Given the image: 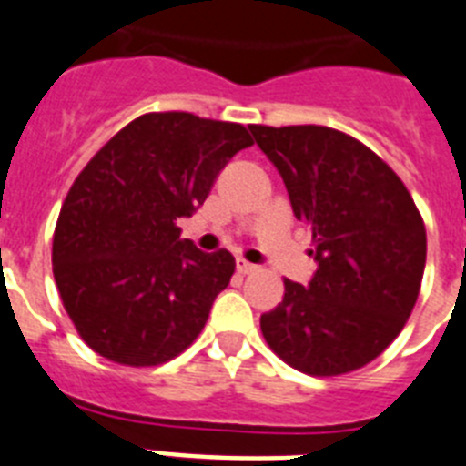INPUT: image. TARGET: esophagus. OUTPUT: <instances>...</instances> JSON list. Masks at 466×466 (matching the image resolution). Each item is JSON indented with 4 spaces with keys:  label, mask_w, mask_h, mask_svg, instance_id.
Masks as SVG:
<instances>
[{
    "label": "esophagus",
    "mask_w": 466,
    "mask_h": 466,
    "mask_svg": "<svg viewBox=\"0 0 466 466\" xmlns=\"http://www.w3.org/2000/svg\"><path fill=\"white\" fill-rule=\"evenodd\" d=\"M256 269H258V267L253 265V262L244 260V258H237V272L238 274H253Z\"/></svg>",
    "instance_id": "obj_1"
}]
</instances>
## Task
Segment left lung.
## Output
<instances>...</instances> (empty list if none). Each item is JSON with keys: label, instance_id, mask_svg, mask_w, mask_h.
<instances>
[{"label": "left lung", "instance_id": "8db88e82", "mask_svg": "<svg viewBox=\"0 0 466 466\" xmlns=\"http://www.w3.org/2000/svg\"><path fill=\"white\" fill-rule=\"evenodd\" d=\"M250 133L277 166L319 269L309 286L283 279V300L260 317L267 345L317 378L359 370L396 339L418 302L427 229L403 180L361 140L329 127Z\"/></svg>", "mask_w": 466, "mask_h": 466}]
</instances>
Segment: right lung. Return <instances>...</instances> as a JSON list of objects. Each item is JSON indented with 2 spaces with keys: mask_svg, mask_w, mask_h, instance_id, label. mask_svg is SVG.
<instances>
[{
  "mask_svg": "<svg viewBox=\"0 0 466 466\" xmlns=\"http://www.w3.org/2000/svg\"><path fill=\"white\" fill-rule=\"evenodd\" d=\"M248 145L241 124L147 112L84 166L60 208L51 262L65 311L96 354L159 366L204 330L234 258L180 238L177 218L197 213Z\"/></svg>",
  "mask_w": 466,
  "mask_h": 466,
  "instance_id": "1",
  "label": "right lung"
}]
</instances>
